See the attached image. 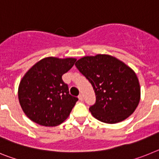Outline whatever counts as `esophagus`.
<instances>
[{
    "instance_id": "obj_1",
    "label": "esophagus",
    "mask_w": 159,
    "mask_h": 159,
    "mask_svg": "<svg viewBox=\"0 0 159 159\" xmlns=\"http://www.w3.org/2000/svg\"><path fill=\"white\" fill-rule=\"evenodd\" d=\"M78 97H79V99H80V101L84 100V96H83V95H81V94H80V95H79Z\"/></svg>"
}]
</instances>
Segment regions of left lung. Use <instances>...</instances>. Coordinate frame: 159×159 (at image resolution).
Here are the masks:
<instances>
[{
    "instance_id": "obj_1",
    "label": "left lung",
    "mask_w": 159,
    "mask_h": 159,
    "mask_svg": "<svg viewBox=\"0 0 159 159\" xmlns=\"http://www.w3.org/2000/svg\"><path fill=\"white\" fill-rule=\"evenodd\" d=\"M75 66L95 91L96 100L89 111L95 119L112 124L133 114L141 93L137 75L130 67L105 54L82 57Z\"/></svg>"
}]
</instances>
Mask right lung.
<instances>
[{
  "instance_id": "1",
  "label": "right lung",
  "mask_w": 159,
  "mask_h": 159,
  "mask_svg": "<svg viewBox=\"0 0 159 159\" xmlns=\"http://www.w3.org/2000/svg\"><path fill=\"white\" fill-rule=\"evenodd\" d=\"M75 61V58L46 57L25 73L20 83L18 98L22 110L32 121L55 127L69 116L78 98L70 95L62 75Z\"/></svg>"
}]
</instances>
